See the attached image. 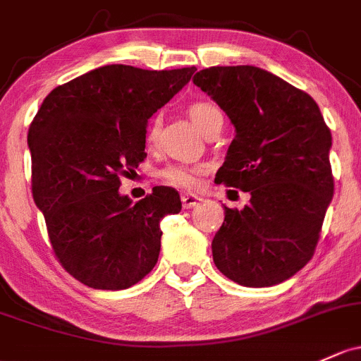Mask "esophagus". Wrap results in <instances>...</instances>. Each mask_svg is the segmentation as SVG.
<instances>
[{
    "instance_id": "34e87169",
    "label": "esophagus",
    "mask_w": 361,
    "mask_h": 361,
    "mask_svg": "<svg viewBox=\"0 0 361 361\" xmlns=\"http://www.w3.org/2000/svg\"><path fill=\"white\" fill-rule=\"evenodd\" d=\"M182 200V207L185 208V210H189V208H195L197 204V201H200V197L196 195H189V192H185V195L180 196Z\"/></svg>"
}]
</instances>
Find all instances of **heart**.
<instances>
[{"mask_svg": "<svg viewBox=\"0 0 361 361\" xmlns=\"http://www.w3.org/2000/svg\"><path fill=\"white\" fill-rule=\"evenodd\" d=\"M189 117H191L192 122L196 123L197 129H200L201 133H204V130L210 127V123L213 122V120L222 117V111H220L219 106H215L213 103L200 102V103H195L189 106ZM158 127H160L158 118H153L148 123V127H146V135H145L146 145H153V142L157 141ZM203 172H204L203 166H189L184 164H172V165L165 166L164 172H161V177H164L166 182H170V184L179 185V188L191 189L197 184V179H200V176Z\"/></svg>", "mask_w": 361, "mask_h": 361, "instance_id": "b5f03b06", "label": "heart"}]
</instances>
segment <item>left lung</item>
<instances>
[{"label": "left lung", "mask_w": 361, "mask_h": 361, "mask_svg": "<svg viewBox=\"0 0 361 361\" xmlns=\"http://www.w3.org/2000/svg\"><path fill=\"white\" fill-rule=\"evenodd\" d=\"M192 82L235 127L215 180L251 196L243 210L226 207L213 262L246 288L281 284L319 243L334 195L331 130L312 96L263 68L210 67Z\"/></svg>", "instance_id": "8db88e82"}]
</instances>
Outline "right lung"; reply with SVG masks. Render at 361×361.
<instances>
[{
    "instance_id": "right-lung-1",
    "label": "right lung",
    "mask_w": 361,
    "mask_h": 361,
    "mask_svg": "<svg viewBox=\"0 0 361 361\" xmlns=\"http://www.w3.org/2000/svg\"><path fill=\"white\" fill-rule=\"evenodd\" d=\"M195 71L104 65L53 89L30 123L34 203L58 262L89 288L127 289L157 265L160 220L180 212L179 192L157 185L133 203L120 177L145 161L148 118Z\"/></svg>"
}]
</instances>
